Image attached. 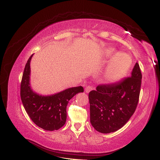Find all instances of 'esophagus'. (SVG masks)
Instances as JSON below:
<instances>
[{
    "label": "esophagus",
    "mask_w": 160,
    "mask_h": 160,
    "mask_svg": "<svg viewBox=\"0 0 160 160\" xmlns=\"http://www.w3.org/2000/svg\"><path fill=\"white\" fill-rule=\"evenodd\" d=\"M93 89V87H91V86H87V87H86V88H85V92L86 93H89L90 91Z\"/></svg>",
    "instance_id": "obj_1"
}]
</instances>
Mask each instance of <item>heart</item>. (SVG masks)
Wrapping results in <instances>:
<instances>
[{
    "label": "heart",
    "mask_w": 160,
    "mask_h": 160,
    "mask_svg": "<svg viewBox=\"0 0 160 160\" xmlns=\"http://www.w3.org/2000/svg\"><path fill=\"white\" fill-rule=\"evenodd\" d=\"M104 57L105 58H113L106 68L104 72V78L108 82H115L120 79L127 72L130 68L132 60L128 55L123 53H117L113 48L104 50Z\"/></svg>",
    "instance_id": "heart-1"
}]
</instances>
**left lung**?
I'll list each match as a JSON object with an SVG mask.
<instances>
[{
  "label": "left lung",
  "mask_w": 160,
  "mask_h": 160,
  "mask_svg": "<svg viewBox=\"0 0 160 160\" xmlns=\"http://www.w3.org/2000/svg\"><path fill=\"white\" fill-rule=\"evenodd\" d=\"M142 83V73L137 62L131 76L117 83L102 84L89 93L90 122L102 133L121 128L136 109Z\"/></svg>",
  "instance_id": "left-lung-1"
}]
</instances>
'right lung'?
<instances>
[{"label": "right lung", "instance_id": "1", "mask_svg": "<svg viewBox=\"0 0 160 160\" xmlns=\"http://www.w3.org/2000/svg\"><path fill=\"white\" fill-rule=\"evenodd\" d=\"M30 56L24 69L20 98L24 108L31 120L46 131L58 130L67 120V106L75 95L83 92L82 87H71L50 96H42L33 91L30 86Z\"/></svg>", "mask_w": 160, "mask_h": 160}]
</instances>
